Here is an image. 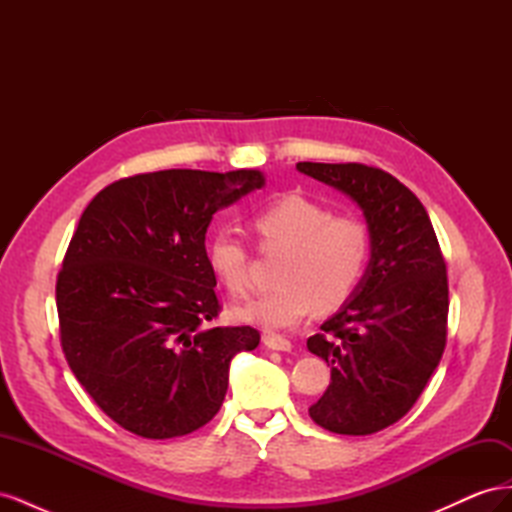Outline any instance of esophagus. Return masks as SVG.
I'll return each mask as SVG.
<instances>
[{
    "mask_svg": "<svg viewBox=\"0 0 512 512\" xmlns=\"http://www.w3.org/2000/svg\"><path fill=\"white\" fill-rule=\"evenodd\" d=\"M262 342H265V346L269 350H277V352H290L292 350V344L288 342V339L282 337V335H275V333L265 335V339H262Z\"/></svg>",
    "mask_w": 512,
    "mask_h": 512,
    "instance_id": "esophagus-1",
    "label": "esophagus"
}]
</instances>
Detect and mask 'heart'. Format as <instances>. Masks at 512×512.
Instances as JSON below:
<instances>
[{"label": "heart", "mask_w": 512, "mask_h": 512, "mask_svg": "<svg viewBox=\"0 0 512 512\" xmlns=\"http://www.w3.org/2000/svg\"><path fill=\"white\" fill-rule=\"evenodd\" d=\"M250 230L262 250L284 247L273 292L235 309L239 320L262 329L297 327L318 307L333 312L361 284L369 260L367 226L350 213H331L301 194L271 200L250 215ZM207 265L230 294L250 290V254L228 230L207 241Z\"/></svg>", "instance_id": "obj_1"}]
</instances>
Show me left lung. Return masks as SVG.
Returning a JSON list of instances; mask_svg holds the SVG:
<instances>
[{
    "instance_id": "obj_1",
    "label": "left lung",
    "mask_w": 512,
    "mask_h": 512,
    "mask_svg": "<svg viewBox=\"0 0 512 512\" xmlns=\"http://www.w3.org/2000/svg\"><path fill=\"white\" fill-rule=\"evenodd\" d=\"M301 173L363 209L371 260L352 299L307 339L331 365V384L309 408L342 436H369L406 416L446 346L448 277L425 207L382 168L299 162Z\"/></svg>"
}]
</instances>
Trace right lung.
<instances>
[{
    "label": "right lung",
    "mask_w": 512,
    "mask_h": 512,
    "mask_svg": "<svg viewBox=\"0 0 512 512\" xmlns=\"http://www.w3.org/2000/svg\"><path fill=\"white\" fill-rule=\"evenodd\" d=\"M262 185L258 170L170 168L106 185L83 211L57 275L59 337L119 427L177 438L222 408L232 356L260 333L211 324L222 305L205 235L215 211Z\"/></svg>",
    "instance_id": "right-lung-1"
}]
</instances>
